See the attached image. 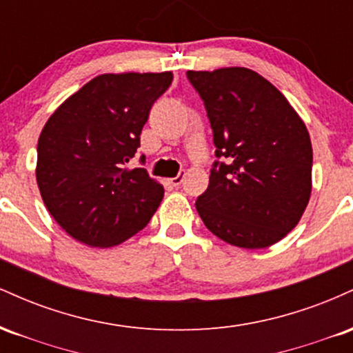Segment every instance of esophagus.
Here are the masks:
<instances>
[{"label":"esophagus","mask_w":353,"mask_h":353,"mask_svg":"<svg viewBox=\"0 0 353 353\" xmlns=\"http://www.w3.org/2000/svg\"><path fill=\"white\" fill-rule=\"evenodd\" d=\"M182 181H184V174L182 172L177 174L176 177H172V179H169V182H171L174 188H179V185L182 184Z\"/></svg>","instance_id":"obj_1"}]
</instances>
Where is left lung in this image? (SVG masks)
<instances>
[{
	"label": "left lung",
	"instance_id": "1",
	"mask_svg": "<svg viewBox=\"0 0 353 353\" xmlns=\"http://www.w3.org/2000/svg\"><path fill=\"white\" fill-rule=\"evenodd\" d=\"M204 101L216 157L196 201L214 236L242 249L279 242L301 221L312 190V144L285 96L247 68L188 71Z\"/></svg>",
	"mask_w": 353,
	"mask_h": 353
}]
</instances>
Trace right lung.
<instances>
[{"mask_svg":"<svg viewBox=\"0 0 353 353\" xmlns=\"http://www.w3.org/2000/svg\"><path fill=\"white\" fill-rule=\"evenodd\" d=\"M172 72L101 74L64 101L38 141L36 181L54 221L91 247H112L148 225L164 189L125 165ZM144 163V156H141Z\"/></svg>","mask_w":353,"mask_h":353,"instance_id":"right-lung-1","label":"right lung"}]
</instances>
